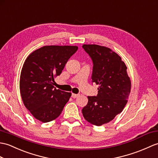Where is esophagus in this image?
I'll list each match as a JSON object with an SVG mask.
<instances>
[{"label":"esophagus","instance_id":"esophagus-1","mask_svg":"<svg viewBox=\"0 0 158 158\" xmlns=\"http://www.w3.org/2000/svg\"><path fill=\"white\" fill-rule=\"evenodd\" d=\"M78 96H79V95H78V94H72V95H71V97H72L73 98H77Z\"/></svg>","mask_w":158,"mask_h":158}]
</instances>
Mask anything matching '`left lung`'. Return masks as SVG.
Masks as SVG:
<instances>
[{
	"mask_svg": "<svg viewBox=\"0 0 158 158\" xmlns=\"http://www.w3.org/2000/svg\"><path fill=\"white\" fill-rule=\"evenodd\" d=\"M93 62L91 79L99 85L97 96H88L82 109L84 118L96 126L109 123L127 103L131 83L126 64L111 49L96 44H83Z\"/></svg>",
	"mask_w": 158,
	"mask_h": 158,
	"instance_id": "obj_1",
	"label": "left lung"
}]
</instances>
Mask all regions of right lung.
I'll use <instances>...</instances> for the list:
<instances>
[{
    "mask_svg": "<svg viewBox=\"0 0 158 158\" xmlns=\"http://www.w3.org/2000/svg\"><path fill=\"white\" fill-rule=\"evenodd\" d=\"M77 50L75 46H45L29 54L24 62L19 81L22 100L42 123L59 116L71 96V93L54 87V78L60 75Z\"/></svg>",
    "mask_w": 158,
    "mask_h": 158,
    "instance_id": "obj_1",
    "label": "right lung"
}]
</instances>
